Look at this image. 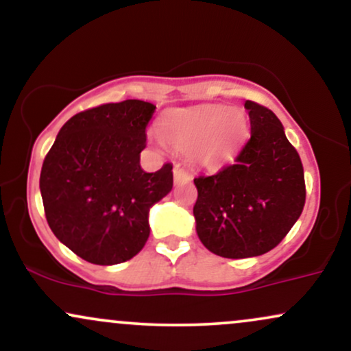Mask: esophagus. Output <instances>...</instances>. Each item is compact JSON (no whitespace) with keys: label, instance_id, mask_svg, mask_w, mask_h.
Listing matches in <instances>:
<instances>
[{"label":"esophagus","instance_id":"esophagus-1","mask_svg":"<svg viewBox=\"0 0 351 351\" xmlns=\"http://www.w3.org/2000/svg\"><path fill=\"white\" fill-rule=\"evenodd\" d=\"M173 178H175L176 184H180V183H186V181L191 180V175H189L184 168H181L180 165H176V167L173 168Z\"/></svg>","mask_w":351,"mask_h":351}]
</instances>
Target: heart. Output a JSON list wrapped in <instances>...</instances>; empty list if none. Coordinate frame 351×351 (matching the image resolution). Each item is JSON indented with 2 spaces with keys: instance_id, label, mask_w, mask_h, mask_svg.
Instances as JSON below:
<instances>
[{
  "instance_id": "1",
  "label": "heart",
  "mask_w": 351,
  "mask_h": 351,
  "mask_svg": "<svg viewBox=\"0 0 351 351\" xmlns=\"http://www.w3.org/2000/svg\"><path fill=\"white\" fill-rule=\"evenodd\" d=\"M247 134L244 112L224 106L176 108L160 122L163 142L178 152H188L189 160L204 168L231 162Z\"/></svg>"
}]
</instances>
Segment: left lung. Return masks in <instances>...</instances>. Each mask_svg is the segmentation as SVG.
Returning <instances> with one entry per match:
<instances>
[{
  "label": "left lung",
  "mask_w": 351,
  "mask_h": 351,
  "mask_svg": "<svg viewBox=\"0 0 351 351\" xmlns=\"http://www.w3.org/2000/svg\"><path fill=\"white\" fill-rule=\"evenodd\" d=\"M251 138L234 165L195 178L193 215L204 247L228 259L261 256L287 236L305 204L300 156L267 107L245 100Z\"/></svg>",
  "instance_id": "left-lung-1"
}]
</instances>
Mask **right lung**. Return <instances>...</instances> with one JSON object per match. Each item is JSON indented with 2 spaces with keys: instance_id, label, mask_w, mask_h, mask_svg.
Wrapping results in <instances>:
<instances>
[{
  "instance_id": "1",
  "label": "right lung",
  "mask_w": 351,
  "mask_h": 351,
  "mask_svg": "<svg viewBox=\"0 0 351 351\" xmlns=\"http://www.w3.org/2000/svg\"><path fill=\"white\" fill-rule=\"evenodd\" d=\"M155 108L130 99L79 112L44 158L47 224L87 263L114 265L136 256L150 236L148 211L171 191V163L155 173L140 167Z\"/></svg>"
}]
</instances>
